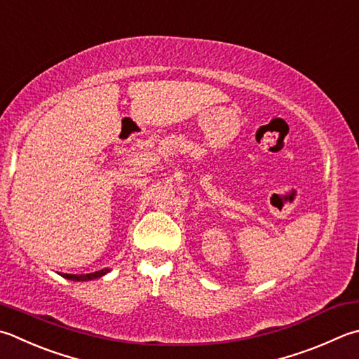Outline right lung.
I'll use <instances>...</instances> for the list:
<instances>
[{"label": "right lung", "instance_id": "right-lung-1", "mask_svg": "<svg viewBox=\"0 0 359 359\" xmlns=\"http://www.w3.org/2000/svg\"><path fill=\"white\" fill-rule=\"evenodd\" d=\"M107 272H109V269H103V270H98V272L87 273V275H72V273H62V276H64V278H67V280H73V281H89V280L101 278V276L106 275Z\"/></svg>", "mask_w": 359, "mask_h": 359}]
</instances>
